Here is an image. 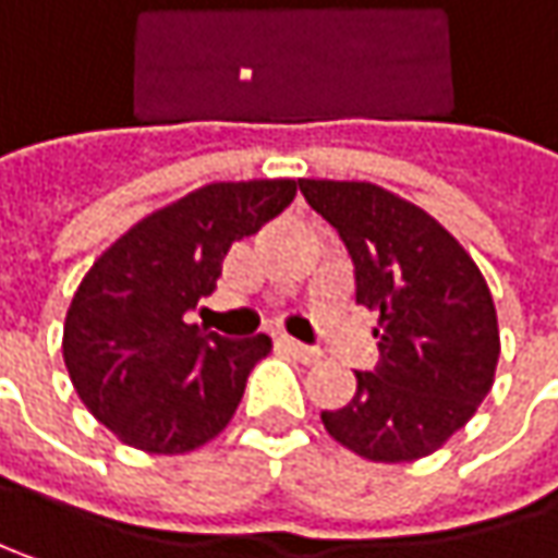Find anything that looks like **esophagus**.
Here are the masks:
<instances>
[{"label":"esophagus","instance_id":"esophagus-1","mask_svg":"<svg viewBox=\"0 0 558 558\" xmlns=\"http://www.w3.org/2000/svg\"><path fill=\"white\" fill-rule=\"evenodd\" d=\"M278 344L283 347V350H287L290 356H296L300 363H306V366H310V363H318V356H322V353H318L315 347L300 344V341H293V338H280Z\"/></svg>","mask_w":558,"mask_h":558}]
</instances>
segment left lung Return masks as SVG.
Segmentation results:
<instances>
[{
    "label": "left lung",
    "mask_w": 558,
    "mask_h": 558,
    "mask_svg": "<svg viewBox=\"0 0 558 558\" xmlns=\"http://www.w3.org/2000/svg\"><path fill=\"white\" fill-rule=\"evenodd\" d=\"M344 240L356 303L378 312L376 373H356L341 410H322L335 442L381 464L442 448L496 381L499 318L476 262L442 223L376 182L300 180Z\"/></svg>",
    "instance_id": "8db88e82"
}]
</instances>
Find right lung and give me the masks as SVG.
<instances>
[{
  "label": "right lung",
  "instance_id": "add662e5",
  "mask_svg": "<svg viewBox=\"0 0 558 558\" xmlns=\"http://www.w3.org/2000/svg\"><path fill=\"white\" fill-rule=\"evenodd\" d=\"M296 198V180L208 182L142 217L84 275L62 328L82 404L119 442L185 454L227 429L271 338H220L185 322L220 262Z\"/></svg>",
  "mask_w": 558,
  "mask_h": 558
}]
</instances>
